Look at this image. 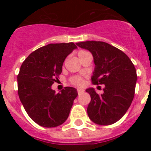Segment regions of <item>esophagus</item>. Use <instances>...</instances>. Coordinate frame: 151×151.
Masks as SVG:
<instances>
[{
    "label": "esophagus",
    "mask_w": 151,
    "mask_h": 151,
    "mask_svg": "<svg viewBox=\"0 0 151 151\" xmlns=\"http://www.w3.org/2000/svg\"><path fill=\"white\" fill-rule=\"evenodd\" d=\"M77 91H78V94H82V93H83L84 90H82V89L78 88V90H77Z\"/></svg>",
    "instance_id": "esophagus-1"
}]
</instances>
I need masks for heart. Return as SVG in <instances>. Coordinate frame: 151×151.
<instances>
[{"instance_id": "heart-1", "label": "heart", "mask_w": 151, "mask_h": 151, "mask_svg": "<svg viewBox=\"0 0 151 151\" xmlns=\"http://www.w3.org/2000/svg\"><path fill=\"white\" fill-rule=\"evenodd\" d=\"M86 52L87 51H85V50H79L78 51V55L84 54V53H86ZM72 82L74 85L80 86V85H82L84 84V80L81 77H74V78H72Z\"/></svg>"}]
</instances>
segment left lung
Instances as JSON below:
<instances>
[{"instance_id": "obj_1", "label": "left lung", "mask_w": 151, "mask_h": 151, "mask_svg": "<svg viewBox=\"0 0 151 151\" xmlns=\"http://www.w3.org/2000/svg\"><path fill=\"white\" fill-rule=\"evenodd\" d=\"M76 45L89 50L94 57L92 83L105 85L102 94L93 88L86 89L91 96L88 115L97 125L115 123L125 115L134 98L138 78L134 64L124 52L106 42L88 41Z\"/></svg>"}]
</instances>
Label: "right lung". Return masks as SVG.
Instances as JSON below:
<instances>
[{
  "label": "right lung",
  "instance_id": "obj_1",
  "mask_svg": "<svg viewBox=\"0 0 151 151\" xmlns=\"http://www.w3.org/2000/svg\"><path fill=\"white\" fill-rule=\"evenodd\" d=\"M76 48L73 42L49 44L22 63L17 76L19 97L29 117L41 126L57 127L69 116L77 90L66 87L56 93L51 85L62 73L66 57Z\"/></svg>",
  "mask_w": 151,
  "mask_h": 151
}]
</instances>
